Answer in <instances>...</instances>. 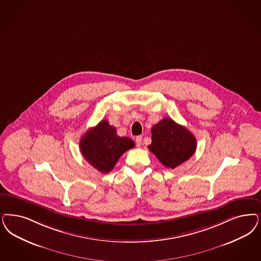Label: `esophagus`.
I'll return each mask as SVG.
<instances>
[{"label":"esophagus","mask_w":261,"mask_h":261,"mask_svg":"<svg viewBox=\"0 0 261 261\" xmlns=\"http://www.w3.org/2000/svg\"><path fill=\"white\" fill-rule=\"evenodd\" d=\"M142 142H143V138H142V136H138V137H136V144H137V146H138V147H140V146L142 145Z\"/></svg>","instance_id":"34e87169"}]
</instances>
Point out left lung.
Instances as JSON below:
<instances>
[{
    "instance_id": "1",
    "label": "left lung",
    "mask_w": 261,
    "mask_h": 261,
    "mask_svg": "<svg viewBox=\"0 0 261 261\" xmlns=\"http://www.w3.org/2000/svg\"><path fill=\"white\" fill-rule=\"evenodd\" d=\"M151 135L149 150L169 169H174L189 160L197 148L195 136L169 117L153 126Z\"/></svg>"
}]
</instances>
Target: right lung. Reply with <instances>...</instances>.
I'll return each mask as SVG.
<instances>
[{
	"label": "right lung",
	"mask_w": 261,
	"mask_h": 261,
	"mask_svg": "<svg viewBox=\"0 0 261 261\" xmlns=\"http://www.w3.org/2000/svg\"><path fill=\"white\" fill-rule=\"evenodd\" d=\"M135 146L128 137H119L114 126L107 120H101L90 128L80 140V150L84 158L101 172H110L119 157Z\"/></svg>",
	"instance_id": "right-lung-1"
}]
</instances>
